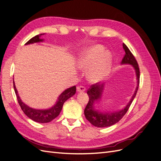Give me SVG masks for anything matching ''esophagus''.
<instances>
[{
    "mask_svg": "<svg viewBox=\"0 0 161 161\" xmlns=\"http://www.w3.org/2000/svg\"><path fill=\"white\" fill-rule=\"evenodd\" d=\"M85 90H86V88L83 86H79L77 87L78 92H84V91H85Z\"/></svg>",
    "mask_w": 161,
    "mask_h": 161,
    "instance_id": "esophagus-1",
    "label": "esophagus"
}]
</instances>
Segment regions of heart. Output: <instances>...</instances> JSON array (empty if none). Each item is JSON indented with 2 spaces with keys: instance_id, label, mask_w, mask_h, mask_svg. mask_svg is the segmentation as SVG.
<instances>
[{
  "instance_id": "1",
  "label": "heart",
  "mask_w": 161,
  "mask_h": 161,
  "mask_svg": "<svg viewBox=\"0 0 161 161\" xmlns=\"http://www.w3.org/2000/svg\"><path fill=\"white\" fill-rule=\"evenodd\" d=\"M81 69L88 70L89 79L92 82H98L108 76L111 68V56L105 52L104 47L97 45L86 50L78 62Z\"/></svg>"
}]
</instances>
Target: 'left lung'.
Segmentation results:
<instances>
[{"mask_svg": "<svg viewBox=\"0 0 161 161\" xmlns=\"http://www.w3.org/2000/svg\"><path fill=\"white\" fill-rule=\"evenodd\" d=\"M123 48L125 50V54L123 58L121 64H130L134 67L136 75V79H137V86H136L133 96L131 97V100L124 109L114 112H104V113H102L99 110L95 109L94 105L95 103H97V102H99L101 98V95L104 89V84L99 85V83H96L95 85H91V89H89V90L87 91V94L89 95V100L85 109L84 113L86 119L95 127H109V126L118 123L124 116L126 112L128 111L131 103H132L134 97H136V93H137L140 83V70L138 62L125 43H123Z\"/></svg>", "mask_w": 161, "mask_h": 161, "instance_id": "1", "label": "left lung"}]
</instances>
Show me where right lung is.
Listing matches in <instances>:
<instances>
[{"mask_svg":"<svg viewBox=\"0 0 161 161\" xmlns=\"http://www.w3.org/2000/svg\"><path fill=\"white\" fill-rule=\"evenodd\" d=\"M42 35H44V33L39 34V35L32 37L31 40H29L25 43V45H28L30 44V43H33L36 42H43V39L40 38V37ZM13 86L18 100V103L19 105H20L21 109L24 112V114H25L29 118H30L33 121L42 124L50 122V121H51L53 119H55L56 117L59 115L64 102L76 93V86H73L70 87V88L66 89L64 91H63L62 92L61 95H60V96L58 97L56 103L53 107H52L51 108L47 109H36L30 108V107H29L28 105L24 103L21 101V98L19 96L18 91L16 89L15 85H14V80Z\"/></svg>","mask_w":161,"mask_h":161,"instance_id":"obj_1","label":"right lung"}]
</instances>
